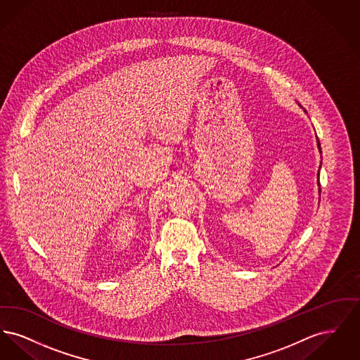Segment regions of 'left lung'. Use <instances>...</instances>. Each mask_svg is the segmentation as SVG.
Returning a JSON list of instances; mask_svg holds the SVG:
<instances>
[{
  "label": "left lung",
  "instance_id": "1",
  "mask_svg": "<svg viewBox=\"0 0 360 360\" xmlns=\"http://www.w3.org/2000/svg\"><path fill=\"white\" fill-rule=\"evenodd\" d=\"M317 146H319V151L321 153V146H320V141H319V139H317ZM319 186H320V182H319ZM320 191H321V188H319Z\"/></svg>",
  "mask_w": 360,
  "mask_h": 360
}]
</instances>
